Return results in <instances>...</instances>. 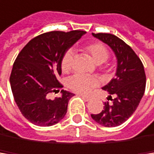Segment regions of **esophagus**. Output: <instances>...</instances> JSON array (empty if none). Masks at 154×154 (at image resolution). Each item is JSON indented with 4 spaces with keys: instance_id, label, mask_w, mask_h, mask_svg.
Instances as JSON below:
<instances>
[{
    "instance_id": "esophagus-1",
    "label": "esophagus",
    "mask_w": 154,
    "mask_h": 154,
    "mask_svg": "<svg viewBox=\"0 0 154 154\" xmlns=\"http://www.w3.org/2000/svg\"><path fill=\"white\" fill-rule=\"evenodd\" d=\"M79 96H81L85 100H87V102H88V100H91V97H88V96H86V95H83V94H79Z\"/></svg>"
}]
</instances>
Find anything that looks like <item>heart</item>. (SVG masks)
Instances as JSON below:
<instances>
[{"mask_svg":"<svg viewBox=\"0 0 154 154\" xmlns=\"http://www.w3.org/2000/svg\"><path fill=\"white\" fill-rule=\"evenodd\" d=\"M85 51L91 54L92 59L97 63H103L109 58V51L102 43L94 42L85 47ZM73 63V51L68 50L63 54L61 61V68L63 72H68ZM99 84V79L94 75H88L83 74H74L66 80L67 87L73 91L80 94H88L93 88Z\"/></svg>","mask_w":154,"mask_h":154,"instance_id":"b5f03b06","label":"heart"}]
</instances>
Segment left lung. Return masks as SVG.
I'll list each match as a JSON object with an SVG mask.
<instances>
[{
  "label": "left lung",
  "instance_id": "left-lung-1",
  "mask_svg": "<svg viewBox=\"0 0 154 154\" xmlns=\"http://www.w3.org/2000/svg\"><path fill=\"white\" fill-rule=\"evenodd\" d=\"M92 35L114 51L117 68L116 78L103 88L109 92L108 100L111 99L113 103H104L103 110L100 114L91 115V117L103 127H117L133 115L143 97L146 87L144 66L132 48L118 37L108 33ZM112 95L114 99H111Z\"/></svg>",
  "mask_w": 154,
  "mask_h": 154
}]
</instances>
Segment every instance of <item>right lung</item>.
Instances as JSON below:
<instances>
[{
    "mask_svg": "<svg viewBox=\"0 0 154 154\" xmlns=\"http://www.w3.org/2000/svg\"><path fill=\"white\" fill-rule=\"evenodd\" d=\"M86 32L51 31L32 38L17 55L10 75L14 102L22 115L38 127H51L61 121L67 112L73 93L62 90V96L51 100L63 85L61 61L66 51Z\"/></svg>",
    "mask_w": 154,
    "mask_h": 154,
    "instance_id": "1",
    "label": "right lung"
}]
</instances>
